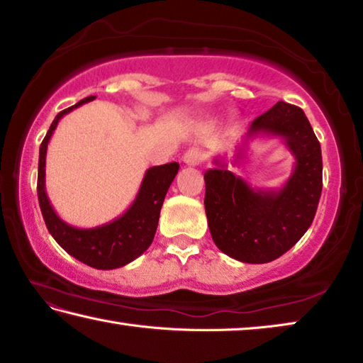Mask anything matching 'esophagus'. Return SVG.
Wrapping results in <instances>:
<instances>
[{
  "label": "esophagus",
  "instance_id": "34e87169",
  "mask_svg": "<svg viewBox=\"0 0 363 363\" xmlns=\"http://www.w3.org/2000/svg\"><path fill=\"white\" fill-rule=\"evenodd\" d=\"M203 158H205V153L200 149H189L182 157L184 163L189 164V167H196V164H200L201 162H203Z\"/></svg>",
  "mask_w": 363,
  "mask_h": 363
}]
</instances>
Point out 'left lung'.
<instances>
[{
	"label": "left lung",
	"mask_w": 363,
	"mask_h": 363,
	"mask_svg": "<svg viewBox=\"0 0 363 363\" xmlns=\"http://www.w3.org/2000/svg\"><path fill=\"white\" fill-rule=\"evenodd\" d=\"M280 138L294 157L293 173L280 189H253L214 158L205 173V211L216 247L233 259L264 264L296 245L314 220L322 194V150L303 110L279 101L251 123L233 164L248 140Z\"/></svg>",
	"instance_id": "8db88e82"
}]
</instances>
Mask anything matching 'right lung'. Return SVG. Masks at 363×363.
<instances>
[{
  "instance_id": "obj_1",
  "label": "right lung",
  "mask_w": 363,
  "mask_h": 363,
  "mask_svg": "<svg viewBox=\"0 0 363 363\" xmlns=\"http://www.w3.org/2000/svg\"><path fill=\"white\" fill-rule=\"evenodd\" d=\"M94 101V96L77 102L75 106L59 112L49 126L45 139L40 145L38 162V201L43 219L51 235L67 253L94 269H118L136 259L150 247L155 237L160 210L167 196L171 182L177 174L179 163H167L162 167H152L145 171L136 199L128 210L110 223L91 229H78L67 224L57 216L46 194V150L57 123L73 108Z\"/></svg>"
}]
</instances>
